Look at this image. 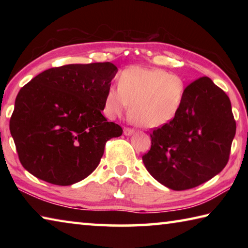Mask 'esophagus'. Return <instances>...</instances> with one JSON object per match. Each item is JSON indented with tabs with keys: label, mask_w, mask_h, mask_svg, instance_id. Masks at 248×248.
I'll list each match as a JSON object with an SVG mask.
<instances>
[{
	"label": "esophagus",
	"mask_w": 248,
	"mask_h": 248,
	"mask_svg": "<svg viewBox=\"0 0 248 248\" xmlns=\"http://www.w3.org/2000/svg\"><path fill=\"white\" fill-rule=\"evenodd\" d=\"M124 136H127V137L132 136V134L134 133V130L133 129H130V128H124Z\"/></svg>",
	"instance_id": "34e87169"
}]
</instances>
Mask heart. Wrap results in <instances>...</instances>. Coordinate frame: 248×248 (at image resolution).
Wrapping results in <instances>:
<instances>
[{"instance_id": "heart-1", "label": "heart", "mask_w": 248, "mask_h": 248, "mask_svg": "<svg viewBox=\"0 0 248 248\" xmlns=\"http://www.w3.org/2000/svg\"><path fill=\"white\" fill-rule=\"evenodd\" d=\"M185 94L186 83L178 74L158 68L130 66L120 73L118 87H108L104 111L115 118L123 115L130 105L132 123L138 127L154 129L175 118Z\"/></svg>"}]
</instances>
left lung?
I'll return each mask as SVG.
<instances>
[{
  "label": "left lung",
  "mask_w": 248,
  "mask_h": 248,
  "mask_svg": "<svg viewBox=\"0 0 248 248\" xmlns=\"http://www.w3.org/2000/svg\"><path fill=\"white\" fill-rule=\"evenodd\" d=\"M235 131L228 95L211 78H200L186 87L175 118L151 134L152 145L142 161L165 187L190 189L224 169Z\"/></svg>",
  "instance_id": "1"
}]
</instances>
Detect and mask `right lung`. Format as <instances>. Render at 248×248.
Instances as JSON below:
<instances>
[{
    "instance_id": "1",
    "label": "right lung",
    "mask_w": 248,
    "mask_h": 248,
    "mask_svg": "<svg viewBox=\"0 0 248 248\" xmlns=\"http://www.w3.org/2000/svg\"><path fill=\"white\" fill-rule=\"evenodd\" d=\"M117 71L110 62L68 64L44 71L20 89L10 131L25 170L59 186L93 173L106 142L123 134L102 114Z\"/></svg>"
}]
</instances>
